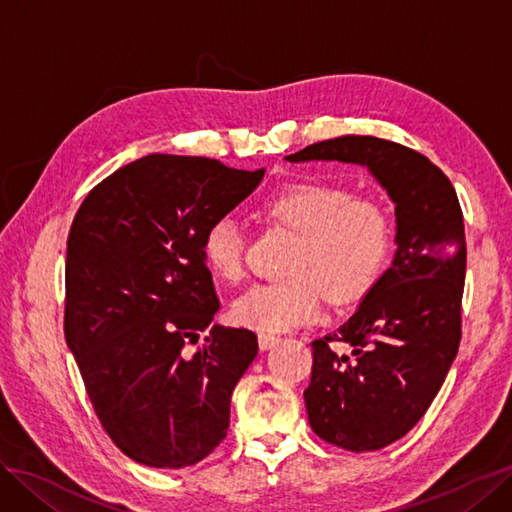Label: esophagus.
Instances as JSON below:
<instances>
[{
  "mask_svg": "<svg viewBox=\"0 0 512 512\" xmlns=\"http://www.w3.org/2000/svg\"><path fill=\"white\" fill-rule=\"evenodd\" d=\"M277 335H273V333H258V346H260V350H269L271 346H275L277 344Z\"/></svg>",
  "mask_w": 512,
  "mask_h": 512,
  "instance_id": "34e87169",
  "label": "esophagus"
}]
</instances>
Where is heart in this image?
<instances>
[{
	"mask_svg": "<svg viewBox=\"0 0 512 512\" xmlns=\"http://www.w3.org/2000/svg\"><path fill=\"white\" fill-rule=\"evenodd\" d=\"M275 222L301 232L284 282L256 284L232 303L241 327L280 333L322 316L324 292L333 303L361 299L378 282L391 252V220L369 198H352L342 185L294 181L265 200ZM207 267L237 282L245 265V239L232 215L215 218L203 235Z\"/></svg>",
	"mask_w": 512,
	"mask_h": 512,
	"instance_id": "obj_1",
	"label": "heart"
}]
</instances>
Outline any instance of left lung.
I'll return each mask as SVG.
<instances>
[{"mask_svg": "<svg viewBox=\"0 0 512 512\" xmlns=\"http://www.w3.org/2000/svg\"><path fill=\"white\" fill-rule=\"evenodd\" d=\"M288 160L365 164L397 205L393 267L337 333L314 339L303 393L316 436L380 451L421 421L459 350L468 250L457 192L423 153L378 136L329 138ZM333 341L355 356L333 353Z\"/></svg>", "mask_w": 512, "mask_h": 512, "instance_id": "left-lung-1", "label": "left lung"}]
</instances>
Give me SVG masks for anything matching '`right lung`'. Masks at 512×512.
<instances>
[{"instance_id":"right-lung-1","label":"right lung","mask_w":512,"mask_h":512,"mask_svg":"<svg viewBox=\"0 0 512 512\" xmlns=\"http://www.w3.org/2000/svg\"><path fill=\"white\" fill-rule=\"evenodd\" d=\"M262 175L153 153L100 181L72 220L66 342L102 429L149 468L194 466L226 438L258 342L211 327L220 301L200 243Z\"/></svg>"}]
</instances>
